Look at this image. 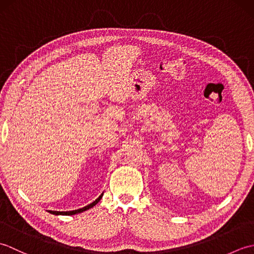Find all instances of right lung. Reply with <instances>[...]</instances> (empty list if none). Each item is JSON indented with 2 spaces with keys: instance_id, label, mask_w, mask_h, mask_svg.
<instances>
[{
  "instance_id": "right-lung-1",
  "label": "right lung",
  "mask_w": 254,
  "mask_h": 254,
  "mask_svg": "<svg viewBox=\"0 0 254 254\" xmlns=\"http://www.w3.org/2000/svg\"><path fill=\"white\" fill-rule=\"evenodd\" d=\"M101 197H102V194H101V195H100L98 198L96 199V201H94L93 203H90L89 205H87V206H85V207H83V208H79V209H76V210H69V212H57V210H49V212H50L51 214H55V215H75V214L82 213V212H84V210L89 209V208H91L93 206H95V205L100 201Z\"/></svg>"
}]
</instances>
